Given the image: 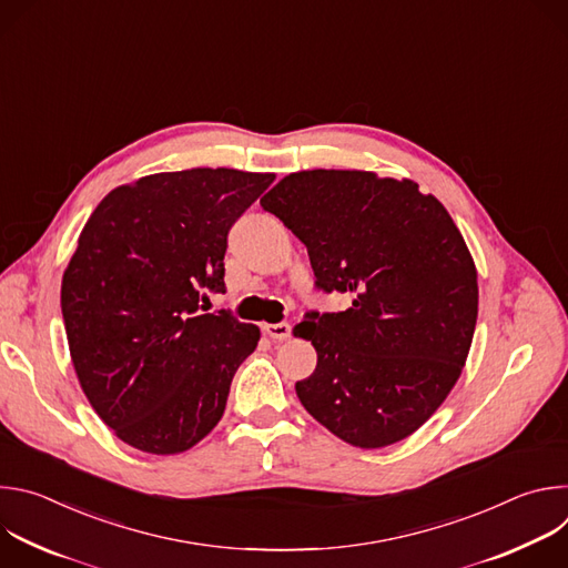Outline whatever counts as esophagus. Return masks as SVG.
<instances>
[{"label": "esophagus", "instance_id": "esophagus-1", "mask_svg": "<svg viewBox=\"0 0 568 568\" xmlns=\"http://www.w3.org/2000/svg\"><path fill=\"white\" fill-rule=\"evenodd\" d=\"M265 335H270L274 342H285L292 335L290 323H265L263 326Z\"/></svg>", "mask_w": 568, "mask_h": 568}]
</instances>
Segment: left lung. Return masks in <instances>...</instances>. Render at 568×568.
Returning a JSON list of instances; mask_svg holds the SVG:
<instances>
[{
  "instance_id": "1",
  "label": "left lung",
  "mask_w": 568,
  "mask_h": 568,
  "mask_svg": "<svg viewBox=\"0 0 568 568\" xmlns=\"http://www.w3.org/2000/svg\"><path fill=\"white\" fill-rule=\"evenodd\" d=\"M261 206L307 247L314 285L351 296L294 328L316 351L296 382L305 412L362 449L412 436L460 377L476 328V267L452 215L412 180L323 169L283 178Z\"/></svg>"
}]
</instances>
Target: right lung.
<instances>
[{"label": "right lung", "mask_w": 568, "mask_h": 568, "mask_svg": "<svg viewBox=\"0 0 568 568\" xmlns=\"http://www.w3.org/2000/svg\"><path fill=\"white\" fill-rule=\"evenodd\" d=\"M272 173L193 169L114 189L80 231L60 290L71 362L99 418L134 449H191L222 418L261 331L206 312L233 222Z\"/></svg>", "instance_id": "1"}]
</instances>
